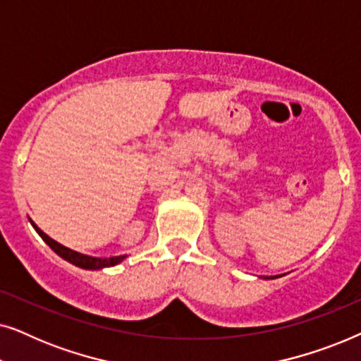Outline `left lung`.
I'll return each mask as SVG.
<instances>
[{"label":"left lung","instance_id":"8db88e82","mask_svg":"<svg viewBox=\"0 0 361 361\" xmlns=\"http://www.w3.org/2000/svg\"><path fill=\"white\" fill-rule=\"evenodd\" d=\"M274 278H279V276H269V278H264V279H274Z\"/></svg>","mask_w":361,"mask_h":361}]
</instances>
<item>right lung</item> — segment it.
Returning <instances> with one entry per match:
<instances>
[{"mask_svg": "<svg viewBox=\"0 0 361 361\" xmlns=\"http://www.w3.org/2000/svg\"><path fill=\"white\" fill-rule=\"evenodd\" d=\"M31 221V225L34 226V230L37 231L39 236L46 241V243L51 246V248L56 251V253L63 258L68 263L78 266V268H83V269H103V268H110V266H116L120 264L123 259L126 258V255L123 256H111V258H95V256H88V255H82L78 253V251H73L71 248H67V246H63L61 243H57L56 240H52L51 236H47L44 231L39 228V226L34 224V221L29 219Z\"/></svg>", "mask_w": 361, "mask_h": 361, "instance_id": "right-lung-1", "label": "right lung"}]
</instances>
